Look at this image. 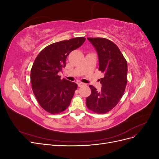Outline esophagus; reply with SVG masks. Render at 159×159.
<instances>
[{"label":"esophagus","instance_id":"obj_1","mask_svg":"<svg viewBox=\"0 0 159 159\" xmlns=\"http://www.w3.org/2000/svg\"><path fill=\"white\" fill-rule=\"evenodd\" d=\"M85 85V84L82 83V82H79L78 83V86H79V87H81V86H84Z\"/></svg>","mask_w":159,"mask_h":159}]
</instances>
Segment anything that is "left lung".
<instances>
[{
	"label": "left lung",
	"instance_id": "left-lung-1",
	"mask_svg": "<svg viewBox=\"0 0 159 159\" xmlns=\"http://www.w3.org/2000/svg\"><path fill=\"white\" fill-rule=\"evenodd\" d=\"M98 52L99 70L105 74L101 78L102 89L98 91L89 85L91 93L86 98V106L94 113L110 111L121 100L127 83V62L118 46L107 38H88Z\"/></svg>",
	"mask_w": 159,
	"mask_h": 159
}]
</instances>
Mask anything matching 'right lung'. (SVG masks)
Returning <instances> with one entry per match:
<instances>
[{"instance_id":"right-lung-1","label":"right lung","mask_w":159,"mask_h":159,"mask_svg":"<svg viewBox=\"0 0 159 159\" xmlns=\"http://www.w3.org/2000/svg\"><path fill=\"white\" fill-rule=\"evenodd\" d=\"M84 37L63 40L44 48L37 56L30 72L33 93L47 112L57 114L69 107L78 85L61 79L58 72L66 67L67 56L84 44Z\"/></svg>"}]
</instances>
